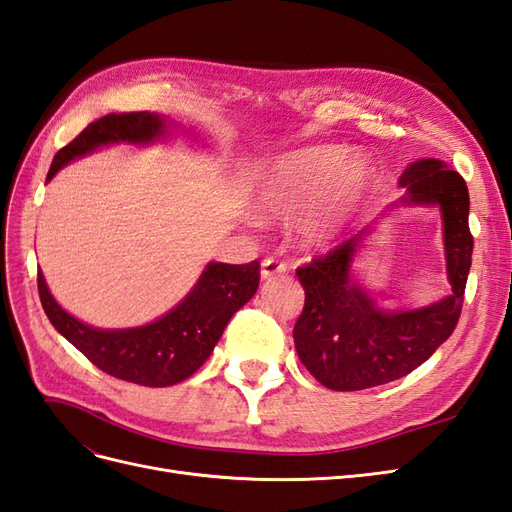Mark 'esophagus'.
Masks as SVG:
<instances>
[{
  "mask_svg": "<svg viewBox=\"0 0 512 512\" xmlns=\"http://www.w3.org/2000/svg\"><path fill=\"white\" fill-rule=\"evenodd\" d=\"M286 273V265L275 258H265L260 265V277L262 280H273V277H280Z\"/></svg>",
  "mask_w": 512,
  "mask_h": 512,
  "instance_id": "obj_1",
  "label": "esophagus"
}]
</instances>
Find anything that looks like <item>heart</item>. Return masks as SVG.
I'll list each match as a JSON object with an SVG mask.
<instances>
[{"instance_id":"b5f03b06","label":"heart","mask_w":512,"mask_h":512,"mask_svg":"<svg viewBox=\"0 0 512 512\" xmlns=\"http://www.w3.org/2000/svg\"><path fill=\"white\" fill-rule=\"evenodd\" d=\"M337 147L284 153L260 168L252 203L262 218H299L309 245L331 241L374 181V168L359 156L345 158Z\"/></svg>"}]
</instances>
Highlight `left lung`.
Listing matches in <instances>:
<instances>
[{
  "label": "left lung",
  "mask_w": 512,
  "mask_h": 512,
  "mask_svg": "<svg viewBox=\"0 0 512 512\" xmlns=\"http://www.w3.org/2000/svg\"><path fill=\"white\" fill-rule=\"evenodd\" d=\"M399 185L406 194L391 207H438L442 213L451 290L423 307H382L354 275L356 256L374 226L301 267L305 307L292 331L294 348L309 374L331 391H363L408 376L457 327L474 247L468 185L436 158L408 164Z\"/></svg>",
  "instance_id": "obj_1"
}]
</instances>
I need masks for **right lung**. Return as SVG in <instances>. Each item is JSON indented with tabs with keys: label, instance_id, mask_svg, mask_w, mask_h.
Returning a JSON list of instances; mask_svg holds the SVG:
<instances>
[{
	"label": "right lung",
	"instance_id": "right-lung-1",
	"mask_svg": "<svg viewBox=\"0 0 512 512\" xmlns=\"http://www.w3.org/2000/svg\"><path fill=\"white\" fill-rule=\"evenodd\" d=\"M173 130L177 126L168 117L147 111L100 117L57 151L46 181L100 147L151 145L164 141ZM258 282V260L247 265L209 262L194 288L158 320L132 329H98L68 314L38 269L40 301L57 333L108 376L141 386H173L198 371L220 342L228 320L254 297Z\"/></svg>",
	"mask_w": 512,
	"mask_h": 512
}]
</instances>
